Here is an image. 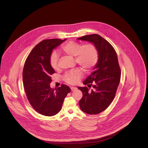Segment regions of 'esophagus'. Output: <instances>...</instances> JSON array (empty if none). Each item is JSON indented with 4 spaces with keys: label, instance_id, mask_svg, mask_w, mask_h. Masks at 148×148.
<instances>
[{
    "label": "esophagus",
    "instance_id": "obj_1",
    "mask_svg": "<svg viewBox=\"0 0 148 148\" xmlns=\"http://www.w3.org/2000/svg\"><path fill=\"white\" fill-rule=\"evenodd\" d=\"M71 92H73V91H75L77 89V88L76 87H74V86H71Z\"/></svg>",
    "mask_w": 148,
    "mask_h": 148
}]
</instances>
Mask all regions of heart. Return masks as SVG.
Listing matches in <instances>:
<instances>
[{
	"label": "heart",
	"mask_w": 148,
	"mask_h": 148,
	"mask_svg": "<svg viewBox=\"0 0 148 148\" xmlns=\"http://www.w3.org/2000/svg\"><path fill=\"white\" fill-rule=\"evenodd\" d=\"M61 50L66 55L75 57L76 63L85 71L92 69L98 62V51L92 43H86L80 45L78 42L69 41L62 45ZM49 61L51 67L53 69H56L58 67L59 55L56 51L52 52ZM83 75L82 70L76 69L66 73L64 80L70 84H75L79 82Z\"/></svg>",
	"instance_id": "heart-1"
}]
</instances>
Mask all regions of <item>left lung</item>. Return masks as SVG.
<instances>
[{"label": "left lung", "mask_w": 148, "mask_h": 148, "mask_svg": "<svg viewBox=\"0 0 148 148\" xmlns=\"http://www.w3.org/2000/svg\"><path fill=\"white\" fill-rule=\"evenodd\" d=\"M78 40L92 43L99 53L98 62L85 80L86 86L78 87L83 93L79 106L83 112L97 114L105 110L115 98L119 84L121 71L116 53L113 46L98 34L85 35Z\"/></svg>", "instance_id": "left-lung-1"}]
</instances>
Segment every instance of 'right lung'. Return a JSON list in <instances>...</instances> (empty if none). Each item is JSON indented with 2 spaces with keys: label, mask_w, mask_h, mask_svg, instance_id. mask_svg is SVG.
<instances>
[{
  "label": "right lung",
  "mask_w": 148,
  "mask_h": 148,
  "mask_svg": "<svg viewBox=\"0 0 148 148\" xmlns=\"http://www.w3.org/2000/svg\"><path fill=\"white\" fill-rule=\"evenodd\" d=\"M46 39L32 49L24 64L23 81L27 97L38 113L48 116L56 115L62 109L64 98L71 91L65 84L51 88V75L55 73L50 64L52 51L66 40Z\"/></svg>",
  "instance_id": "obj_1"
}]
</instances>
